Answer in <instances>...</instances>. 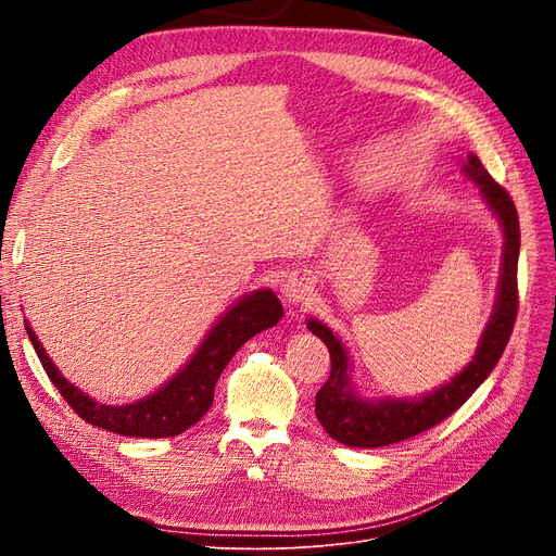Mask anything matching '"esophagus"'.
<instances>
[{"instance_id": "esophagus-1", "label": "esophagus", "mask_w": 556, "mask_h": 556, "mask_svg": "<svg viewBox=\"0 0 556 556\" xmlns=\"http://www.w3.org/2000/svg\"><path fill=\"white\" fill-rule=\"evenodd\" d=\"M281 290H283V298H286L288 302L300 304V302H306V300L311 298V293H313V281H311L308 275H304V273H293V275L286 277Z\"/></svg>"}]
</instances>
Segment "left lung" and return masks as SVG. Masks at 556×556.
I'll list each match as a JSON object with an SVG mask.
<instances>
[{
  "instance_id": "obj_1",
  "label": "left lung",
  "mask_w": 556,
  "mask_h": 556,
  "mask_svg": "<svg viewBox=\"0 0 556 556\" xmlns=\"http://www.w3.org/2000/svg\"><path fill=\"white\" fill-rule=\"evenodd\" d=\"M464 170L480 187L489 207L501 218L505 231L503 275L498 288V302L482 333L480 346L464 371H459L451 383L419 399H386L363 401L349 388V361L342 342L325 327L308 319V329L323 338L331 354V376L319 388L315 396V417L336 442L354 448H378L415 437L432 426L442 424L455 410L469 401V396L482 386L491 369L498 365L509 336L514 331L518 313V250H520V225L511 195L505 187L495 182L482 162L469 155Z\"/></svg>"
}]
</instances>
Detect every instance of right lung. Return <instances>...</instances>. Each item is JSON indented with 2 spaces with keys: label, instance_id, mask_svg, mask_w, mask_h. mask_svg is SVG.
Instances as JSON below:
<instances>
[{
  "label": "right lung",
  "instance_id": "1",
  "mask_svg": "<svg viewBox=\"0 0 556 556\" xmlns=\"http://www.w3.org/2000/svg\"><path fill=\"white\" fill-rule=\"evenodd\" d=\"M281 317L283 306L273 290H256V293L245 295L218 319V325L204 338L180 374H175L160 392L128 405H101L83 394L55 369L28 325L26 333L31 338L51 383L80 419L124 437H146V440L151 437V440H160V437H175L185 432L204 417V413L212 407L218 376L231 356L252 336L275 327Z\"/></svg>",
  "mask_w": 556,
  "mask_h": 556
}]
</instances>
